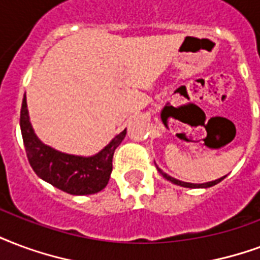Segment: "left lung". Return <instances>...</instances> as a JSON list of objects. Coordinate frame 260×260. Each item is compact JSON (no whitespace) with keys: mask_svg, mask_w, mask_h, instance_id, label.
I'll use <instances>...</instances> for the list:
<instances>
[{"mask_svg":"<svg viewBox=\"0 0 260 260\" xmlns=\"http://www.w3.org/2000/svg\"><path fill=\"white\" fill-rule=\"evenodd\" d=\"M157 167V165H155ZM157 169H158V172L162 176H164L167 180H169V182H172L174 184H178V186H182V187H189V189H207V187H212V186H215V184H218L219 182H222L223 179H224V176L223 178H219L216 179V180H212V182H207V183H187V182H182V180H178V179L172 178V176H169L168 174H165L164 171H161V169L157 167Z\"/></svg>","mask_w":260,"mask_h":260,"instance_id":"8db88e82","label":"left lung"}]
</instances>
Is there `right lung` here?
<instances>
[{
	"label": "right lung",
	"mask_w": 260,
	"mask_h": 260,
	"mask_svg": "<svg viewBox=\"0 0 260 260\" xmlns=\"http://www.w3.org/2000/svg\"><path fill=\"white\" fill-rule=\"evenodd\" d=\"M20 129L28 162L34 172L48 183L73 196H86L107 186L113 171V154L126 135V129L114 136L103 149L89 157L67 154L42 143L32 129L26 95L20 110Z\"/></svg>",
	"instance_id": "1"
}]
</instances>
